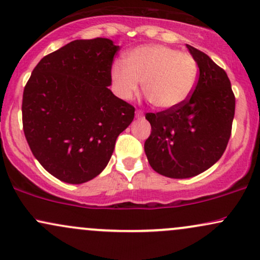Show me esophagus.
Returning <instances> with one entry per match:
<instances>
[{"label": "esophagus", "mask_w": 260, "mask_h": 260, "mask_svg": "<svg viewBox=\"0 0 260 260\" xmlns=\"http://www.w3.org/2000/svg\"><path fill=\"white\" fill-rule=\"evenodd\" d=\"M143 116H144V113H143V111H140V110H137V111H136V117L139 120V118H143Z\"/></svg>", "instance_id": "obj_1"}]
</instances>
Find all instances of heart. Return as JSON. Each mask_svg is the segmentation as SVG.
<instances>
[{
	"mask_svg": "<svg viewBox=\"0 0 260 260\" xmlns=\"http://www.w3.org/2000/svg\"><path fill=\"white\" fill-rule=\"evenodd\" d=\"M124 65L111 67L113 90L122 100L133 99L143 83V91L155 107L181 106L194 91L199 67L196 58L165 45H143L124 56Z\"/></svg>",
	"mask_w": 260,
	"mask_h": 260,
	"instance_id": "b5f03b06",
	"label": "heart"
}]
</instances>
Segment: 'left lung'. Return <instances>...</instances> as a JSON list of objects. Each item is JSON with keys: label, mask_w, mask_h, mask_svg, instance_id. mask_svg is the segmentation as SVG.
<instances>
[{"label": "left lung", "mask_w": 260, "mask_h": 260, "mask_svg": "<svg viewBox=\"0 0 260 260\" xmlns=\"http://www.w3.org/2000/svg\"><path fill=\"white\" fill-rule=\"evenodd\" d=\"M187 49L199 67L192 96L175 109L145 115L151 124L144 144L148 161L170 178H189L211 168L228 147L235 116L228 74L204 52Z\"/></svg>", "instance_id": "8db88e82"}]
</instances>
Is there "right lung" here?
Masks as SVG:
<instances>
[{
    "instance_id": "1",
    "label": "right lung",
    "mask_w": 260,
    "mask_h": 260,
    "mask_svg": "<svg viewBox=\"0 0 260 260\" xmlns=\"http://www.w3.org/2000/svg\"><path fill=\"white\" fill-rule=\"evenodd\" d=\"M120 50L112 40H74L45 56L23 92V129L49 174L80 184L101 174L134 107L110 90Z\"/></svg>"
}]
</instances>
